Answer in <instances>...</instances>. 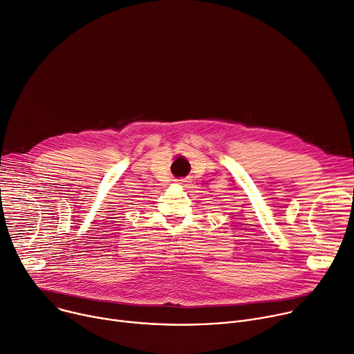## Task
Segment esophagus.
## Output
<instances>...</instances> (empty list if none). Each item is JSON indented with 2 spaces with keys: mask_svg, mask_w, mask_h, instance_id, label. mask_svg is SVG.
<instances>
[{
  "mask_svg": "<svg viewBox=\"0 0 354 354\" xmlns=\"http://www.w3.org/2000/svg\"><path fill=\"white\" fill-rule=\"evenodd\" d=\"M186 182H189V179H178V183H180V185H183Z\"/></svg>",
  "mask_w": 354,
  "mask_h": 354,
  "instance_id": "1",
  "label": "esophagus"
}]
</instances>
